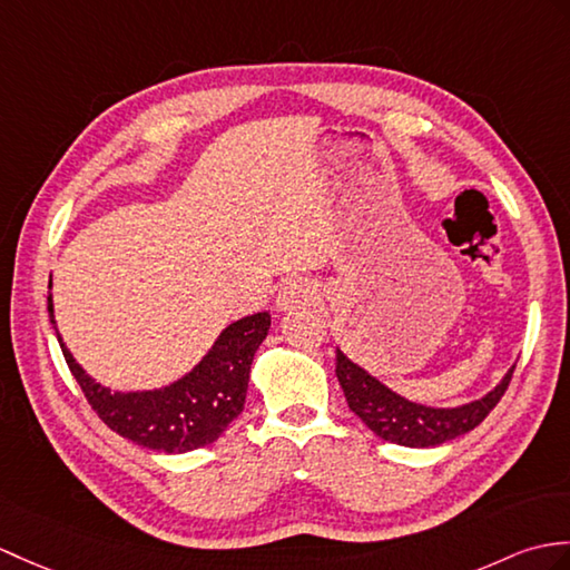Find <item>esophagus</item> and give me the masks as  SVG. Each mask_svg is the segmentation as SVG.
<instances>
[{
  "instance_id": "34e87169",
  "label": "esophagus",
  "mask_w": 570,
  "mask_h": 570,
  "mask_svg": "<svg viewBox=\"0 0 570 570\" xmlns=\"http://www.w3.org/2000/svg\"><path fill=\"white\" fill-rule=\"evenodd\" d=\"M315 298V286L308 279H288L286 284H282L279 294H276V308L279 311H296L301 306H306Z\"/></svg>"
}]
</instances>
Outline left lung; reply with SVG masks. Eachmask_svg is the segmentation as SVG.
<instances>
[{
    "label": "left lung",
    "instance_id": "obj_1",
    "mask_svg": "<svg viewBox=\"0 0 570 570\" xmlns=\"http://www.w3.org/2000/svg\"><path fill=\"white\" fill-rule=\"evenodd\" d=\"M514 366L483 399L456 407H430L391 391L337 347L335 374L352 413L376 436L401 446H436L479 428L508 391Z\"/></svg>",
    "mask_w": 570,
    "mask_h": 570
}]
</instances>
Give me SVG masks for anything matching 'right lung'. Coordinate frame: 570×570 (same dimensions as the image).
I'll use <instances>...</instances> for the list:
<instances>
[{"label":"right lung","instance_id":"1","mask_svg":"<svg viewBox=\"0 0 570 570\" xmlns=\"http://www.w3.org/2000/svg\"><path fill=\"white\" fill-rule=\"evenodd\" d=\"M48 313L50 323L56 325L50 296ZM269 313L235 321L223 330L214 347L189 374L163 389L128 393L101 386L75 362L60 333L58 342L85 399L106 425L153 452L184 454L216 442L243 413L249 368L255 352L269 333Z\"/></svg>","mask_w":570,"mask_h":570}]
</instances>
